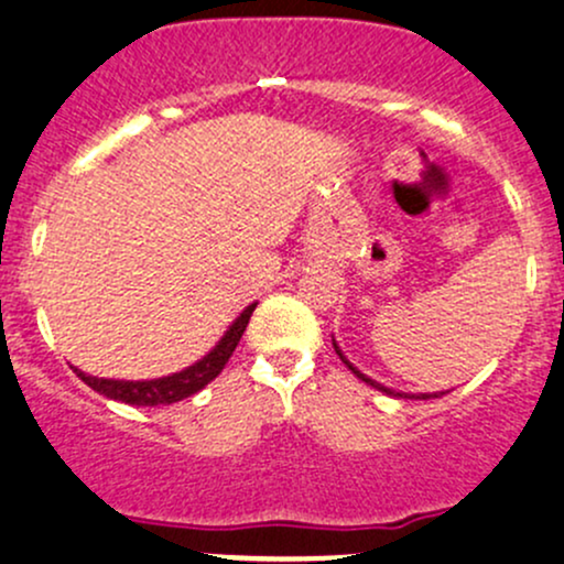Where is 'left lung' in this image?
Instances as JSON below:
<instances>
[{"instance_id": "left-lung-1", "label": "left lung", "mask_w": 564, "mask_h": 564, "mask_svg": "<svg viewBox=\"0 0 564 564\" xmlns=\"http://www.w3.org/2000/svg\"><path fill=\"white\" fill-rule=\"evenodd\" d=\"M332 346H335V354L337 357L343 359V365L348 367V370L354 372V376L359 378V381H365L367 387H372V389H378V391H383V394H389V397H405V400H432V397H441V394H446V391H435V394H408V391H397V389H389V387H383V383H378L376 378H370V376H365V372L359 370V367H354L351 361L346 359V354L340 351V346H337V340L335 337H332Z\"/></svg>"}]
</instances>
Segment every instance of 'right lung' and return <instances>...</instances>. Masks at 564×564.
I'll return each mask as SVG.
<instances>
[{"label":"right lung","instance_id":"obj_1","mask_svg":"<svg viewBox=\"0 0 564 564\" xmlns=\"http://www.w3.org/2000/svg\"><path fill=\"white\" fill-rule=\"evenodd\" d=\"M253 305H248L240 316L229 324L227 332L221 335V340L205 354L203 359H197L194 365L183 367V370L173 372V376H162V378H151V381H116V378H97V376H88V372L78 370L73 367L75 376L80 378L83 383H88L94 391H99L102 397L108 400H118V402H127V405H173V402L186 400V397L197 394L199 389H205L218 372L224 370L232 351L240 343L242 332L248 327V318H251Z\"/></svg>","mask_w":564,"mask_h":564}]
</instances>
